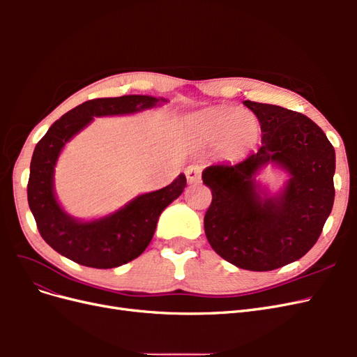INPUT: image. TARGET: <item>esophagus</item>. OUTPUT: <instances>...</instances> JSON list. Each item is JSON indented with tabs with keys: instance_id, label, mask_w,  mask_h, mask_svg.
<instances>
[{
	"instance_id": "esophagus-1",
	"label": "esophagus",
	"mask_w": 357,
	"mask_h": 357,
	"mask_svg": "<svg viewBox=\"0 0 357 357\" xmlns=\"http://www.w3.org/2000/svg\"><path fill=\"white\" fill-rule=\"evenodd\" d=\"M186 178L189 183H198L201 181V172H202V167L198 165V164H193V165H189L186 168Z\"/></svg>"
}]
</instances>
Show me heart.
Instances as JSON below:
<instances>
[{
    "label": "heart",
    "mask_w": 357,
    "mask_h": 357,
    "mask_svg": "<svg viewBox=\"0 0 357 357\" xmlns=\"http://www.w3.org/2000/svg\"><path fill=\"white\" fill-rule=\"evenodd\" d=\"M188 123L208 138H223L225 149L232 156H245L261 142L262 126L255 113L235 107H220L193 114Z\"/></svg>",
    "instance_id": "1"
}]
</instances>
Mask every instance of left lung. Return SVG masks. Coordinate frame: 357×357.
<instances>
[{
  "instance_id": "left-lung-1",
  "label": "left lung",
  "mask_w": 357,
  "mask_h": 357,
  "mask_svg": "<svg viewBox=\"0 0 357 357\" xmlns=\"http://www.w3.org/2000/svg\"><path fill=\"white\" fill-rule=\"evenodd\" d=\"M262 126V146L238 164L202 171L213 201L204 229L213 250L248 271H273L316 244L332 211L335 150L310 117L280 105L244 101ZM271 163L288 180L271 196L255 176Z\"/></svg>"
}]
</instances>
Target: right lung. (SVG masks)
<instances>
[{
	"label": "right lung",
	"instance_id": "obj_1",
	"mask_svg": "<svg viewBox=\"0 0 357 357\" xmlns=\"http://www.w3.org/2000/svg\"><path fill=\"white\" fill-rule=\"evenodd\" d=\"M162 102L168 101L149 95L86 101L63 114L37 143L29 167L28 204L40 235L53 250L73 262L100 269L131 262L146 250L160 213L185 190V174H180L171 185L138 195L117 211L93 220L75 219L61 207L53 176L62 149L93 117L134 114Z\"/></svg>",
	"mask_w": 357,
	"mask_h": 357
}]
</instances>
